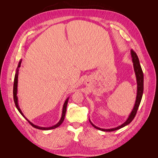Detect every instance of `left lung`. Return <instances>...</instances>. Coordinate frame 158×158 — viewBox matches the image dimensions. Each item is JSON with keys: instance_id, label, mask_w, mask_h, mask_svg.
I'll use <instances>...</instances> for the list:
<instances>
[{"instance_id": "1", "label": "left lung", "mask_w": 158, "mask_h": 158, "mask_svg": "<svg viewBox=\"0 0 158 158\" xmlns=\"http://www.w3.org/2000/svg\"><path fill=\"white\" fill-rule=\"evenodd\" d=\"M131 57H132L134 70H135L136 78V82H137L136 98L135 104V106H134L132 111H131L130 115L128 116V118L127 119V121L125 123H123L122 125L120 126H118L115 128H113L106 129V128H102L98 127L95 125H94V124L92 123V121H90V119H89L91 125H92L94 128H95L96 129H98V130L102 131H106V132H111V131L118 130V129H120L128 125V124H130L134 119V118H135L136 116L137 110H138V107H139L140 103L141 102L143 92H144V74H143V72H142L141 66L140 64V61H139V59H138V57L136 52L133 50H131Z\"/></svg>"}]
</instances>
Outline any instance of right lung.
I'll return each mask as SVG.
<instances>
[{"instance_id":"1","label":"right lung","mask_w":158,"mask_h":158,"mask_svg":"<svg viewBox=\"0 0 158 158\" xmlns=\"http://www.w3.org/2000/svg\"><path fill=\"white\" fill-rule=\"evenodd\" d=\"M21 63H22V60H20V61L18 63V66L17 67V69H16V74H15V76H14V88H13V95H14V103H15V106L17 108V109L18 110V111L20 113V114H22V115L25 117V116L23 115V113L22 112L21 109L20 108V107H19L18 106V97H17V91H18V71H19V68L20 67V65H21ZM69 98H68L67 99H66L65 102L64 103V105H63V112H62V116H61V118L60 119V121L57 123L55 125L52 126V127H39V126H37V125H35L34 124H33L31 122H30L28 119L26 118V120L29 122V123L30 124V125L33 127L35 128H37V129H40V130H44V131H47V130H51V129H54L55 128H57L59 127L62 123H63L64 119V117H65V114H66V107H67V104H68V102H69Z\"/></svg>"}]
</instances>
